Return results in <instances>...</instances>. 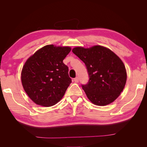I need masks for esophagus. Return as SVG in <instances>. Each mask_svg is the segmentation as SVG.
<instances>
[{
  "label": "esophagus",
  "mask_w": 147,
  "mask_h": 147,
  "mask_svg": "<svg viewBox=\"0 0 147 147\" xmlns=\"http://www.w3.org/2000/svg\"><path fill=\"white\" fill-rule=\"evenodd\" d=\"M74 82H75V83H78V82H79V78H78V77L75 78H74Z\"/></svg>",
  "instance_id": "esophagus-1"
}]
</instances>
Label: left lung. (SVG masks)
<instances>
[{"mask_svg": "<svg viewBox=\"0 0 147 147\" xmlns=\"http://www.w3.org/2000/svg\"><path fill=\"white\" fill-rule=\"evenodd\" d=\"M72 52L85 64L89 82L82 88L92 104L105 106L116 100L127 80L121 59L109 48L100 45L90 48L77 47Z\"/></svg>", "mask_w": 147, "mask_h": 147, "instance_id": "left-lung-1", "label": "left lung"}]
</instances>
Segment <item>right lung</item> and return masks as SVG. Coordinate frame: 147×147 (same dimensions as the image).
<instances>
[{"instance_id":"1","label":"right lung","mask_w":147,"mask_h":147,"mask_svg":"<svg viewBox=\"0 0 147 147\" xmlns=\"http://www.w3.org/2000/svg\"><path fill=\"white\" fill-rule=\"evenodd\" d=\"M70 50V47L48 45L26 61L21 71V83L35 104L51 107L63 98L72 83L68 67L63 63Z\"/></svg>"}]
</instances>
